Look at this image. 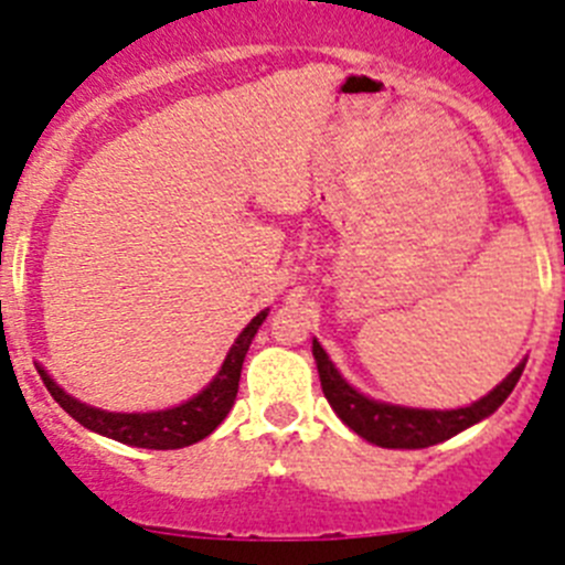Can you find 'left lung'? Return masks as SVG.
Instances as JSON below:
<instances>
[{"mask_svg": "<svg viewBox=\"0 0 565 565\" xmlns=\"http://www.w3.org/2000/svg\"><path fill=\"white\" fill-rule=\"evenodd\" d=\"M312 354L318 363L320 385L327 394L329 405L334 414L349 425L358 436L365 441L380 447H399V450H416V447H430L439 441L450 439V436L461 434L465 428L481 422L498 411V405L504 403L507 396L512 394L515 383L523 374V363L515 365L510 377L501 385L481 396L479 403L467 405V408L456 411H422V408H403V405H385L377 399H369L352 385L345 383L327 358V352L320 349L318 340H312Z\"/></svg>", "mask_w": 565, "mask_h": 565, "instance_id": "1", "label": "left lung"}]
</instances>
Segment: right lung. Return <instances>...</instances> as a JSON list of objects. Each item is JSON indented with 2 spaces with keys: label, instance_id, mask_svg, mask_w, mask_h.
Segmentation results:
<instances>
[{
  "label": "right lung",
  "instance_id": "add662e5",
  "mask_svg": "<svg viewBox=\"0 0 565 565\" xmlns=\"http://www.w3.org/2000/svg\"><path fill=\"white\" fill-rule=\"evenodd\" d=\"M264 318H267V309L258 312L247 323L245 332L238 334L233 349L227 352L225 363H222L220 374L213 377V383L202 394L169 411H154V414H109V411L93 408V405H84L70 394H64L44 371H39V374H42L44 385H47L55 403L67 411L75 422H81L84 428L95 430L100 436H109L115 441H124V445L151 447V450H174V447H188L205 439L207 434L216 430V425H222L227 411L233 408L238 377H242V363H245L247 349H250Z\"/></svg>",
  "mask_w": 565,
  "mask_h": 565
}]
</instances>
